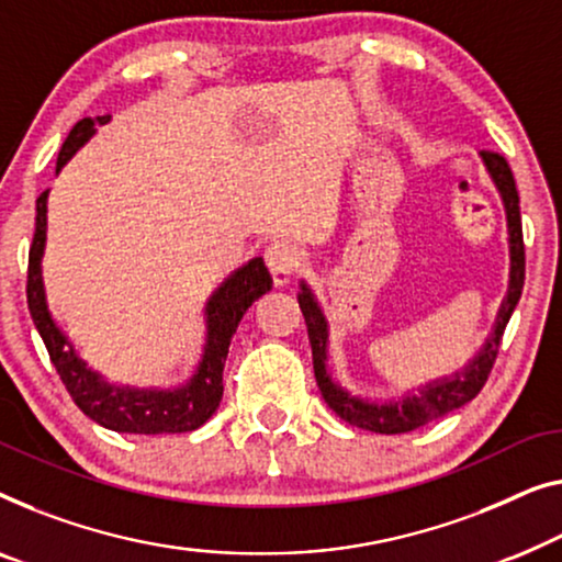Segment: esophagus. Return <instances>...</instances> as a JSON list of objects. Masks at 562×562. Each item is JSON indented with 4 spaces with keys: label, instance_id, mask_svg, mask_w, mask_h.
I'll use <instances>...</instances> for the list:
<instances>
[{
    "label": "esophagus",
    "instance_id": "obj_1",
    "mask_svg": "<svg viewBox=\"0 0 562 562\" xmlns=\"http://www.w3.org/2000/svg\"><path fill=\"white\" fill-rule=\"evenodd\" d=\"M266 266L276 286H286L299 268L304 266V250L291 240H276L266 248Z\"/></svg>",
    "mask_w": 562,
    "mask_h": 562
}]
</instances>
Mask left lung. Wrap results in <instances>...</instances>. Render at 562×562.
Masks as SVG:
<instances>
[{
  "label": "left lung",
  "instance_id": "1",
  "mask_svg": "<svg viewBox=\"0 0 562 562\" xmlns=\"http://www.w3.org/2000/svg\"><path fill=\"white\" fill-rule=\"evenodd\" d=\"M482 161L486 172L492 177L494 187L499 190L504 213H507L509 286H507V296H504L499 306L497 322H494L492 327V335L486 337L484 347L479 349V355L461 372H453L451 378L426 382V385L418 390V395L408 393L397 397V401H387V403H372V401H362V397L357 395H349L347 390H341L327 372V339H329L327 319H324L312 289L301 281L299 306L306 322L308 341H312L316 385L322 390L324 403H327L341 420H347L349 426L372 430V434H385V436L408 434V430H416L430 420L449 416L451 411H457L469 401H474L479 390L484 387L486 378H490L494 360H497V352H499L504 327H507L509 316L515 312L519 296H522L525 243H522V217H519V194H517L515 177H512L507 159L494 151H482Z\"/></svg>",
  "mask_w": 562,
  "mask_h": 562
}]
</instances>
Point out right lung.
<instances>
[{"mask_svg": "<svg viewBox=\"0 0 562 562\" xmlns=\"http://www.w3.org/2000/svg\"><path fill=\"white\" fill-rule=\"evenodd\" d=\"M111 116L80 119L70 128L68 139L58 154L60 172L72 154L95 134V126L109 124ZM45 233H47V190L37 198V217L35 235L30 246V266H27V306L32 322L43 337L47 355L58 370L65 390L88 418L99 423L109 430L119 434H187V430L200 428L223 401V368L227 347L238 329L243 314L254 304L258 296L271 291V273L263 263V258H254L246 266H240L231 279L221 283V289L210 296L205 306L207 322V341L205 355L198 364V372L180 387H128L105 382L99 372L76 355V349L63 335L58 324L53 322L47 312L45 286H43V254H45Z\"/></svg>", "mask_w": 562, "mask_h": 562, "instance_id": "1", "label": "right lung"}]
</instances>
